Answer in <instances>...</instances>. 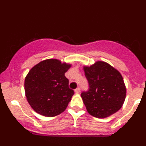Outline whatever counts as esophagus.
I'll return each mask as SVG.
<instances>
[{
  "label": "esophagus",
  "instance_id": "34e87169",
  "mask_svg": "<svg viewBox=\"0 0 146 146\" xmlns=\"http://www.w3.org/2000/svg\"><path fill=\"white\" fill-rule=\"evenodd\" d=\"M74 92H75L76 94H79V93L80 92V88H76L75 90H74Z\"/></svg>",
  "mask_w": 146,
  "mask_h": 146
}]
</instances>
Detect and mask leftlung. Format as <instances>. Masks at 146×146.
<instances>
[{"label": "left lung", "instance_id": "left-lung-1", "mask_svg": "<svg viewBox=\"0 0 146 146\" xmlns=\"http://www.w3.org/2000/svg\"><path fill=\"white\" fill-rule=\"evenodd\" d=\"M89 90L81 94L87 111L93 116L104 118L121 108L126 89L121 73L104 61L83 66Z\"/></svg>", "mask_w": 146, "mask_h": 146}]
</instances>
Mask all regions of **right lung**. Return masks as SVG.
I'll return each mask as SVG.
<instances>
[{
    "mask_svg": "<svg viewBox=\"0 0 146 146\" xmlns=\"http://www.w3.org/2000/svg\"><path fill=\"white\" fill-rule=\"evenodd\" d=\"M71 66L57 59H47L29 71L25 79V96L34 111L53 117L65 110L74 95L65 77Z\"/></svg>",
    "mask_w": 146,
    "mask_h": 146,
    "instance_id": "add662e5",
    "label": "right lung"
}]
</instances>
